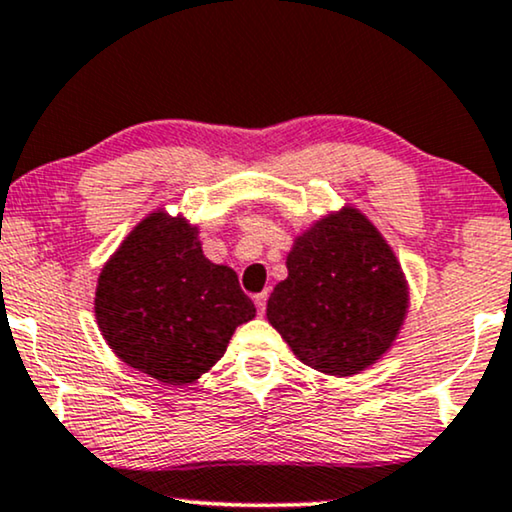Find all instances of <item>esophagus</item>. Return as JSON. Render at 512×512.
<instances>
[{"label":"esophagus","instance_id":"obj_1","mask_svg":"<svg viewBox=\"0 0 512 512\" xmlns=\"http://www.w3.org/2000/svg\"><path fill=\"white\" fill-rule=\"evenodd\" d=\"M254 303H256V308H258V313H265V303H268V291H261V294H256L254 296Z\"/></svg>","mask_w":512,"mask_h":512}]
</instances>
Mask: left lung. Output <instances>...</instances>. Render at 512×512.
<instances>
[{"mask_svg": "<svg viewBox=\"0 0 512 512\" xmlns=\"http://www.w3.org/2000/svg\"><path fill=\"white\" fill-rule=\"evenodd\" d=\"M287 280L272 289L268 322L294 355L329 376L360 374L393 345L409 308L393 249L353 207L296 237Z\"/></svg>", "mask_w": 512, "mask_h": 512, "instance_id": "left-lung-1", "label": "left lung"}]
</instances>
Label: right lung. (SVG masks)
I'll return each mask as SVG.
<instances>
[{
    "label": "right lung",
    "mask_w": 512,
    "mask_h": 512,
    "mask_svg": "<svg viewBox=\"0 0 512 512\" xmlns=\"http://www.w3.org/2000/svg\"><path fill=\"white\" fill-rule=\"evenodd\" d=\"M96 320L119 360L164 386H188L256 315L235 270L202 254L197 228L155 211L103 265Z\"/></svg>",
    "instance_id": "add662e5"
}]
</instances>
